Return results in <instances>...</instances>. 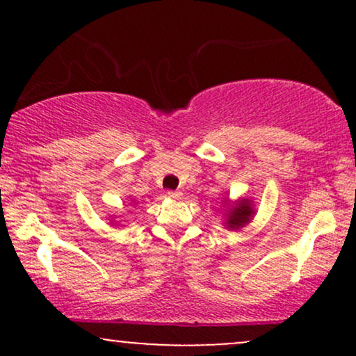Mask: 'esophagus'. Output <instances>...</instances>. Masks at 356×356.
I'll use <instances>...</instances> for the list:
<instances>
[{"label":"esophagus","instance_id":"obj_1","mask_svg":"<svg viewBox=\"0 0 356 356\" xmlns=\"http://www.w3.org/2000/svg\"><path fill=\"white\" fill-rule=\"evenodd\" d=\"M167 195H169L170 199H181L182 192H179V191H169V192H167Z\"/></svg>","mask_w":356,"mask_h":356}]
</instances>
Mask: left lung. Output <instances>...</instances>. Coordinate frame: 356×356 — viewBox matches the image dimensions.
I'll use <instances>...</instances> for the list:
<instances>
[{"instance_id":"obj_1","label":"left lung","mask_w":356,"mask_h":356,"mask_svg":"<svg viewBox=\"0 0 356 356\" xmlns=\"http://www.w3.org/2000/svg\"><path fill=\"white\" fill-rule=\"evenodd\" d=\"M224 207V227L229 231H241L254 219L256 207L254 202L248 197L232 199L224 197L220 201Z\"/></svg>"}]
</instances>
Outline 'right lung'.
<instances>
[{
  "label": "right lung",
  "instance_id": "right-lung-1",
  "mask_svg": "<svg viewBox=\"0 0 356 356\" xmlns=\"http://www.w3.org/2000/svg\"><path fill=\"white\" fill-rule=\"evenodd\" d=\"M130 204H137V202L134 201V199H130ZM108 220H110V224H112V226H117V224H120V222H118V220H115V218H113V216Z\"/></svg>",
  "mask_w": 356,
  "mask_h": 356
}]
</instances>
